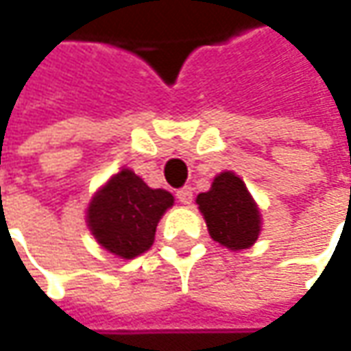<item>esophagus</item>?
Instances as JSON below:
<instances>
[{"instance_id": "obj_1", "label": "esophagus", "mask_w": 351, "mask_h": 351, "mask_svg": "<svg viewBox=\"0 0 351 351\" xmlns=\"http://www.w3.org/2000/svg\"><path fill=\"white\" fill-rule=\"evenodd\" d=\"M176 197H178V201H180L182 205H191V201H193V191H191V187H182V189L176 193Z\"/></svg>"}]
</instances>
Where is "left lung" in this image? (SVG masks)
<instances>
[{
    "label": "left lung",
    "instance_id": "left-lung-1",
    "mask_svg": "<svg viewBox=\"0 0 351 351\" xmlns=\"http://www.w3.org/2000/svg\"><path fill=\"white\" fill-rule=\"evenodd\" d=\"M195 203L215 242L232 252L256 244L262 232L260 207L234 171H221L209 191L197 195Z\"/></svg>",
    "mask_w": 351,
    "mask_h": 351
}]
</instances>
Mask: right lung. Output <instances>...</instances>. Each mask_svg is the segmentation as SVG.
Returning <instances> with one entry per match:
<instances>
[{"label": "right lung", "mask_w": 351, "mask_h": 351, "mask_svg": "<svg viewBox=\"0 0 351 351\" xmlns=\"http://www.w3.org/2000/svg\"><path fill=\"white\" fill-rule=\"evenodd\" d=\"M171 205L169 191L152 189L132 169L123 168L91 197L86 221L99 246L132 260L154 244L156 226Z\"/></svg>", "instance_id": "right-lung-1"}]
</instances>
